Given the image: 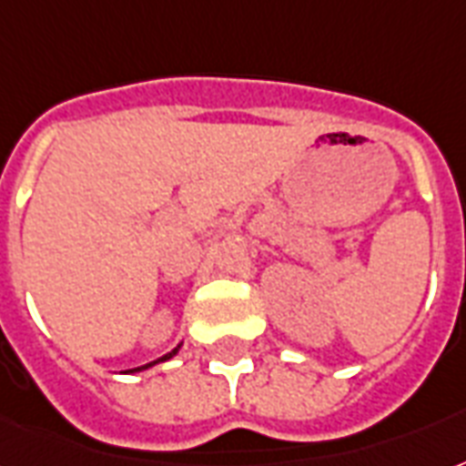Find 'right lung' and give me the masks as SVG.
Instances as JSON below:
<instances>
[{"instance_id":"obj_1","label":"right lung","mask_w":466,"mask_h":466,"mask_svg":"<svg viewBox=\"0 0 466 466\" xmlns=\"http://www.w3.org/2000/svg\"><path fill=\"white\" fill-rule=\"evenodd\" d=\"M177 350H180V344H177V347H176V350H173V351H168V354H166V357H161V360H156V361H151V364H144V367L129 369V371H124V374H134V371H144V369H148V367H154V364H158V361H166V360H170V357H176V354H177Z\"/></svg>"}]
</instances>
